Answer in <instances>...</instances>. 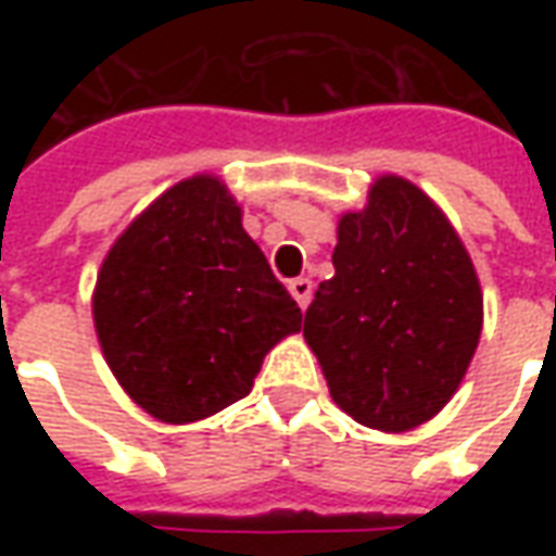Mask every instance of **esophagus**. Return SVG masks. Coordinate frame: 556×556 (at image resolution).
Wrapping results in <instances>:
<instances>
[{"label":"esophagus","instance_id":"esophagus-1","mask_svg":"<svg viewBox=\"0 0 556 556\" xmlns=\"http://www.w3.org/2000/svg\"><path fill=\"white\" fill-rule=\"evenodd\" d=\"M289 291H291V298L298 301V306H301V309H306V306H309V301H313V282H309L306 277L291 279Z\"/></svg>","mask_w":556,"mask_h":556}]
</instances>
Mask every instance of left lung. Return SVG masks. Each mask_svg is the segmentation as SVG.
Here are the masks:
<instances>
[{
  "instance_id": "left-lung-1",
  "label": "left lung",
  "mask_w": 556,
  "mask_h": 556,
  "mask_svg": "<svg viewBox=\"0 0 556 556\" xmlns=\"http://www.w3.org/2000/svg\"><path fill=\"white\" fill-rule=\"evenodd\" d=\"M333 267L303 321L333 402L381 431L434 417L482 330L477 270L450 219L405 178H378L369 205L339 219Z\"/></svg>"
}]
</instances>
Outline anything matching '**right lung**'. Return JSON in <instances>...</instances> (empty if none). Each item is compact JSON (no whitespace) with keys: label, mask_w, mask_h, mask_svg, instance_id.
<instances>
[{"label":"right lung","mask_w":556,"mask_h":556,"mask_svg":"<svg viewBox=\"0 0 556 556\" xmlns=\"http://www.w3.org/2000/svg\"><path fill=\"white\" fill-rule=\"evenodd\" d=\"M301 306L207 175L175 184L115 241L94 289L103 357L163 422H193L250 393Z\"/></svg>","instance_id":"add662e5"}]
</instances>
